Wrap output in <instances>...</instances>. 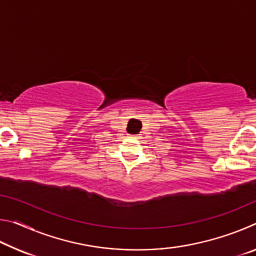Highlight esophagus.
Segmentation results:
<instances>
[{
  "label": "esophagus",
  "instance_id": "34e87169",
  "mask_svg": "<svg viewBox=\"0 0 256 256\" xmlns=\"http://www.w3.org/2000/svg\"><path fill=\"white\" fill-rule=\"evenodd\" d=\"M134 138H138V136H134Z\"/></svg>",
  "mask_w": 256,
  "mask_h": 256
}]
</instances>
